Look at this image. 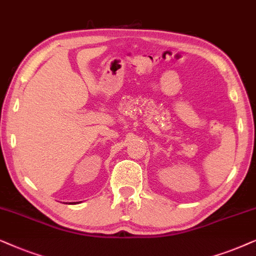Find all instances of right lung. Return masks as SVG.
<instances>
[{"label":"right lung","instance_id":"right-lung-1","mask_svg":"<svg viewBox=\"0 0 256 256\" xmlns=\"http://www.w3.org/2000/svg\"><path fill=\"white\" fill-rule=\"evenodd\" d=\"M70 204H76V202H70Z\"/></svg>","mask_w":256,"mask_h":256}]
</instances>
